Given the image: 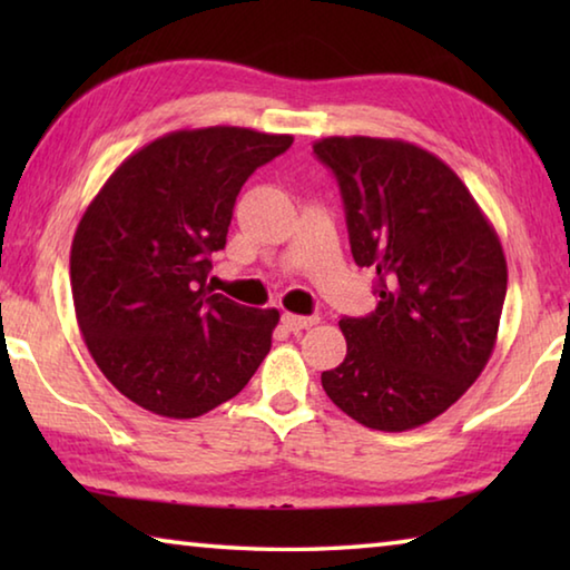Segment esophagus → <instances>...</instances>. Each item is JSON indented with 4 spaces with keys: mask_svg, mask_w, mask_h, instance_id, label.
Wrapping results in <instances>:
<instances>
[{
    "mask_svg": "<svg viewBox=\"0 0 570 570\" xmlns=\"http://www.w3.org/2000/svg\"><path fill=\"white\" fill-rule=\"evenodd\" d=\"M282 322L288 332H302V330H308V326H314L316 322H320V316H298V314H284Z\"/></svg>",
    "mask_w": 570,
    "mask_h": 570,
    "instance_id": "34e87169",
    "label": "esophagus"
}]
</instances>
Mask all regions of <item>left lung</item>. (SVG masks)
Returning a JSON list of instances; mask_svg holds the SVG:
<instances>
[{
    "label": "left lung",
    "mask_w": 570,
    "mask_h": 570,
    "mask_svg": "<svg viewBox=\"0 0 570 570\" xmlns=\"http://www.w3.org/2000/svg\"><path fill=\"white\" fill-rule=\"evenodd\" d=\"M314 153L340 183L356 266L377 274V308L344 316L346 356L322 387L364 428L435 420L480 377L503 314L508 264L458 173L392 138H324Z\"/></svg>",
    "instance_id": "left-lung-1"
}]
</instances>
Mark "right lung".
Segmentation results:
<instances>
[{"instance_id":"1","label":"right lung","mask_w":570,"mask_h":570,"mask_svg":"<svg viewBox=\"0 0 570 570\" xmlns=\"http://www.w3.org/2000/svg\"><path fill=\"white\" fill-rule=\"evenodd\" d=\"M292 135L234 125L176 130L115 168L77 224L70 284L95 364L138 407L170 420L246 387L272 350L276 308L206 286L250 173Z\"/></svg>"}]
</instances>
